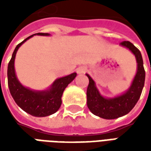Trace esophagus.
Wrapping results in <instances>:
<instances>
[{"label":"esophagus","instance_id":"1","mask_svg":"<svg viewBox=\"0 0 151 151\" xmlns=\"http://www.w3.org/2000/svg\"><path fill=\"white\" fill-rule=\"evenodd\" d=\"M76 71H77V73H79V74L85 73L86 72V67H84V66H80V67H78V69H76Z\"/></svg>","mask_w":151,"mask_h":151}]
</instances>
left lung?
Masks as SVG:
<instances>
[{"label":"left lung","instance_id":"left-lung-1","mask_svg":"<svg viewBox=\"0 0 151 151\" xmlns=\"http://www.w3.org/2000/svg\"><path fill=\"white\" fill-rule=\"evenodd\" d=\"M120 45L125 47L135 55L137 69L129 90L124 94L115 98H104L95 86L94 80L86 73L89 85L86 91L87 107L92 113L107 120L116 119L129 112L136 105L142 91L146 73L143 67V60L140 51L129 41H124Z\"/></svg>","mask_w":151,"mask_h":151}]
</instances>
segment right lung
Returning a JSON list of instances; mask_svg holds the SVG:
<instances>
[{"label": "right lung", "mask_w": 151, "mask_h": 151, "mask_svg": "<svg viewBox=\"0 0 151 151\" xmlns=\"http://www.w3.org/2000/svg\"><path fill=\"white\" fill-rule=\"evenodd\" d=\"M38 35H49L48 33H37ZM32 35L15 47L9 60L7 70L8 86L12 97L20 108L33 116L43 117L50 116L58 111L61 105V96L65 89L75 78L77 73H73L65 77L56 79L50 88L46 91H38L27 88L22 85L17 78L14 69V60L17 51L22 43L34 36Z\"/></svg>", "instance_id": "right-lung-1"}]
</instances>
